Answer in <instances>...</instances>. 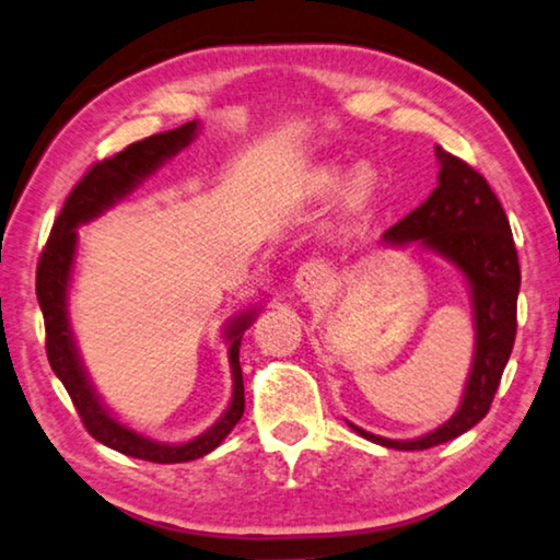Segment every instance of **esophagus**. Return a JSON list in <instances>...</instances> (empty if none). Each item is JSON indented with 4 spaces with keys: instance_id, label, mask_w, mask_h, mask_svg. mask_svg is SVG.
<instances>
[{
    "instance_id": "1",
    "label": "esophagus",
    "mask_w": 560,
    "mask_h": 560,
    "mask_svg": "<svg viewBox=\"0 0 560 560\" xmlns=\"http://www.w3.org/2000/svg\"><path fill=\"white\" fill-rule=\"evenodd\" d=\"M327 266L322 261H306L299 266L296 277H294V287L299 294L310 296V294H317V291L325 287L327 283Z\"/></svg>"
}]
</instances>
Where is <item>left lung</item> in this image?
I'll use <instances>...</instances> for the list:
<instances>
[{"label":"left lung","mask_w":560,"mask_h":560,"mask_svg":"<svg viewBox=\"0 0 560 560\" xmlns=\"http://www.w3.org/2000/svg\"><path fill=\"white\" fill-rule=\"evenodd\" d=\"M436 156L441 162L439 187L419 208L388 228L383 241L390 246L419 241L464 273L475 306L477 345L462 406L444 427L427 436L396 441L350 423V429L368 441L400 452L444 444L485 419L517 332L520 264L505 210L475 167L444 149H436Z\"/></svg>","instance_id":"1"}]
</instances>
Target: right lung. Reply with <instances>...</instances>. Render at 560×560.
<instances>
[{
    "label": "right lung",
    "mask_w": 560,
    "mask_h": 560,
    "mask_svg": "<svg viewBox=\"0 0 560 560\" xmlns=\"http://www.w3.org/2000/svg\"><path fill=\"white\" fill-rule=\"evenodd\" d=\"M198 133V121H187L179 129L154 133L141 141H133L124 152L108 156L93 164L85 172L73 190H70L66 205H62L58 220L52 223L50 238H47L40 264H37V302H40L43 319H45V350L50 360L52 373L60 377L66 385L70 400H73L78 416H81L83 427L89 434L101 441V444L121 452L133 459H144L154 464H179L192 462L200 456L210 454L212 448L220 446L228 434H231L235 423L241 421L243 408H246V396H243V373H241V337L246 332L250 322H254V310L243 312L231 319L225 329V340L231 342L228 348V360L233 370V398L228 411L205 431L187 444H160L147 436L137 434L129 427H124L106 411L101 404L96 390L89 383L83 362L78 358V348L73 342L68 322V287L70 273H73L78 233L75 228L98 218L101 212L112 208L114 202L126 198L141 179L152 175V172L175 156L179 149H185Z\"/></svg>",
    "instance_id": "add662e5"
}]
</instances>
